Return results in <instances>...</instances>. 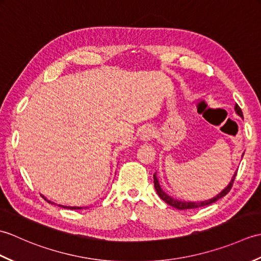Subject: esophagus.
Returning <instances> with one entry per match:
<instances>
[{
	"label": "esophagus",
	"instance_id": "1",
	"mask_svg": "<svg viewBox=\"0 0 261 261\" xmlns=\"http://www.w3.org/2000/svg\"><path fill=\"white\" fill-rule=\"evenodd\" d=\"M153 135H154L153 129H151L150 126H146L143 127L140 132V139L142 141H149L150 139H152Z\"/></svg>",
	"mask_w": 261,
	"mask_h": 261
}]
</instances>
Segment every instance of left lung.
<instances>
[{
    "mask_svg": "<svg viewBox=\"0 0 261 261\" xmlns=\"http://www.w3.org/2000/svg\"><path fill=\"white\" fill-rule=\"evenodd\" d=\"M236 112L239 114L240 116H243L242 115V111L240 109V107L238 104H236ZM236 176L237 174L233 175V178H232V180L230 181V184L226 186L225 190H223L222 192H221L219 195H216L214 198H211L208 199V201H204V202H197V203H194V202H181V201H177V199H174L173 197L168 196L167 194H166L163 190L162 187H160L159 182H158V179L156 177V174L153 175V184H154V188H156V192L159 195V197L163 199L164 202L167 203L168 205H170V206H173L175 208H178V210H190V208H198V207H203V206H206V205H210L212 203H215L216 201H219L220 198H222L223 196H225L226 194H228L230 192V190L232 188V185H233V181L236 179Z\"/></svg>",
    "mask_w": 261,
    "mask_h": 261,
    "instance_id": "1",
    "label": "left lung"
}]
</instances>
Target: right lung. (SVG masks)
<instances>
[{
    "instance_id": "1",
    "label": "right lung",
    "mask_w": 261,
    "mask_h": 261,
    "mask_svg": "<svg viewBox=\"0 0 261 261\" xmlns=\"http://www.w3.org/2000/svg\"><path fill=\"white\" fill-rule=\"evenodd\" d=\"M45 198V197H43ZM46 199V198H45ZM46 201L48 202V203H50V204H54L53 202H50V201H48V199H46ZM58 206H60V207H65V208H70V210H81V208H83V207H70V206H63V205H58Z\"/></svg>"
}]
</instances>
